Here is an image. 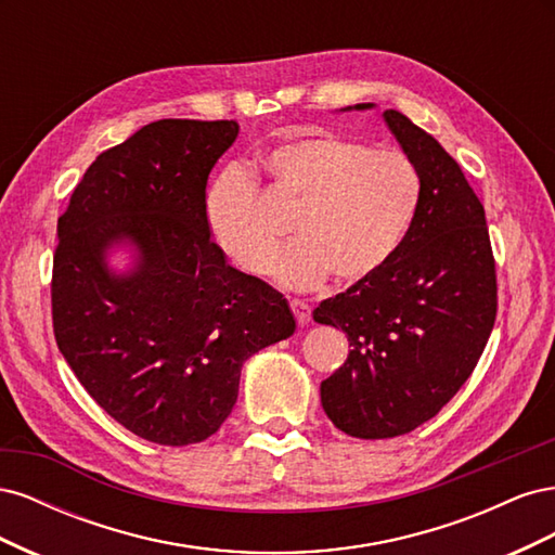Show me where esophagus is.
Masks as SVG:
<instances>
[{
    "label": "esophagus",
    "instance_id": "esophagus-1",
    "mask_svg": "<svg viewBox=\"0 0 555 555\" xmlns=\"http://www.w3.org/2000/svg\"><path fill=\"white\" fill-rule=\"evenodd\" d=\"M289 306H292V312L296 317L298 326H308L310 324V317H312V310H310V306L306 304V300L294 298V300H289Z\"/></svg>",
    "mask_w": 555,
    "mask_h": 555
}]
</instances>
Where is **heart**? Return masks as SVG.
<instances>
[{"mask_svg":"<svg viewBox=\"0 0 555 555\" xmlns=\"http://www.w3.org/2000/svg\"><path fill=\"white\" fill-rule=\"evenodd\" d=\"M296 206L294 243L275 261V280L310 292L328 275L357 284L389 263L422 198L414 164L396 150H367L333 131L289 137L266 150L255 171ZM204 217L215 245L247 275L271 271L280 238L261 220L257 184L236 166L206 190Z\"/></svg>","mask_w":555,"mask_h":555,"instance_id":"b5f03b06","label":"heart"}]
</instances>
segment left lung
Segmentation results:
<instances>
[{
    "instance_id": "8db88e82",
    "label": "left lung",
    "mask_w": 555,
    "mask_h": 555,
    "mask_svg": "<svg viewBox=\"0 0 555 555\" xmlns=\"http://www.w3.org/2000/svg\"><path fill=\"white\" fill-rule=\"evenodd\" d=\"M384 122L422 180L414 222L382 271L312 312L347 333L322 408L361 440L398 438L438 414L473 375L498 312L489 227L461 166L402 113L384 111Z\"/></svg>"
}]
</instances>
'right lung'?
Wrapping results in <instances>:
<instances>
[{
    "instance_id": "obj_1",
    "label": "right lung",
    "mask_w": 555,
    "mask_h": 555,
    "mask_svg": "<svg viewBox=\"0 0 555 555\" xmlns=\"http://www.w3.org/2000/svg\"><path fill=\"white\" fill-rule=\"evenodd\" d=\"M236 120H157L99 155L57 220L55 340L78 382L139 438L184 447L217 433L243 363L296 331L287 298L227 263L204 217ZM134 249L115 274L107 251Z\"/></svg>"
}]
</instances>
